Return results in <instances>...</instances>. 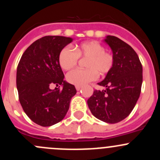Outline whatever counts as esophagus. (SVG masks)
Here are the masks:
<instances>
[{
	"label": "esophagus",
	"mask_w": 160,
	"mask_h": 160,
	"mask_svg": "<svg viewBox=\"0 0 160 160\" xmlns=\"http://www.w3.org/2000/svg\"><path fill=\"white\" fill-rule=\"evenodd\" d=\"M76 89H77V90H81V87H80V86H76Z\"/></svg>",
	"instance_id": "esophagus-1"
}]
</instances>
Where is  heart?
Masks as SVG:
<instances>
[{
    "instance_id": "heart-1",
    "label": "heart",
    "mask_w": 160,
    "mask_h": 160,
    "mask_svg": "<svg viewBox=\"0 0 160 160\" xmlns=\"http://www.w3.org/2000/svg\"><path fill=\"white\" fill-rule=\"evenodd\" d=\"M72 49L63 48L59 55V63L64 70H70L77 65L79 58H87L85 67L88 69H76L67 75V80L75 86H83L97 80L98 72L107 73L114 64L112 55L105 52L104 46L96 41H88L76 45Z\"/></svg>"
}]
</instances>
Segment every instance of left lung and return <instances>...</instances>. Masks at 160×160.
<instances>
[{"label": "left lung", "mask_w": 160, "mask_h": 160, "mask_svg": "<svg viewBox=\"0 0 160 160\" xmlns=\"http://www.w3.org/2000/svg\"><path fill=\"white\" fill-rule=\"evenodd\" d=\"M104 41L112 50L114 64L98 83L106 89L95 90L88 104L95 118L114 124L128 117L136 104L142 83V67L137 53L126 42L112 35Z\"/></svg>", "instance_id": "obj_1"}]
</instances>
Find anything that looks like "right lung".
<instances>
[{
    "instance_id": "obj_1",
    "label": "right lung",
    "mask_w": 160,
    "mask_h": 160,
    "mask_svg": "<svg viewBox=\"0 0 160 160\" xmlns=\"http://www.w3.org/2000/svg\"><path fill=\"white\" fill-rule=\"evenodd\" d=\"M70 37L47 35L34 42L22 55L17 68L19 101L32 122L51 126L64 118L77 90L63 80L59 63L60 51L72 42ZM52 84L63 89L52 90Z\"/></svg>"
}]
</instances>
